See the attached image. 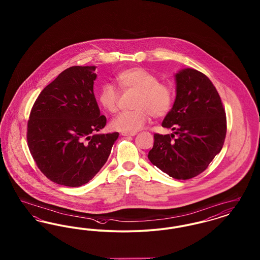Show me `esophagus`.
Returning a JSON list of instances; mask_svg holds the SVG:
<instances>
[{"mask_svg":"<svg viewBox=\"0 0 260 260\" xmlns=\"http://www.w3.org/2000/svg\"><path fill=\"white\" fill-rule=\"evenodd\" d=\"M136 133H122V136H135Z\"/></svg>","mask_w":260,"mask_h":260,"instance_id":"34e87169","label":"esophagus"}]
</instances>
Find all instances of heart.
Instances as JSON below:
<instances>
[{
	"label": "heart",
	"mask_w": 260,
	"mask_h": 260,
	"mask_svg": "<svg viewBox=\"0 0 260 260\" xmlns=\"http://www.w3.org/2000/svg\"><path fill=\"white\" fill-rule=\"evenodd\" d=\"M116 81L123 90L136 91L134 111L124 112L111 122L114 131L136 133L147 124L151 114L155 118L166 116L172 108L173 89L171 85L159 82L156 75L143 67H133L121 71ZM119 92L111 84H104L99 94V104L109 113L119 108Z\"/></svg>",
	"instance_id": "obj_1"
}]
</instances>
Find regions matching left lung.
<instances>
[{"label":"left lung","mask_w":260,"mask_h":260,"mask_svg":"<svg viewBox=\"0 0 260 260\" xmlns=\"http://www.w3.org/2000/svg\"><path fill=\"white\" fill-rule=\"evenodd\" d=\"M176 98L161 125L172 135H154L150 161L175 179L203 173L221 151L226 136V114L210 79L195 69L175 74Z\"/></svg>","instance_id":"left-lung-1"}]
</instances>
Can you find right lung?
Segmentation results:
<instances>
[{
  "label": "right lung",
  "instance_id": "1",
  "mask_svg": "<svg viewBox=\"0 0 260 260\" xmlns=\"http://www.w3.org/2000/svg\"><path fill=\"white\" fill-rule=\"evenodd\" d=\"M95 66L67 68L36 99L27 141L38 168L52 182L79 187L107 161L119 133L95 134L106 124L93 93Z\"/></svg>",
  "mask_w": 260,
  "mask_h": 260
}]
</instances>
